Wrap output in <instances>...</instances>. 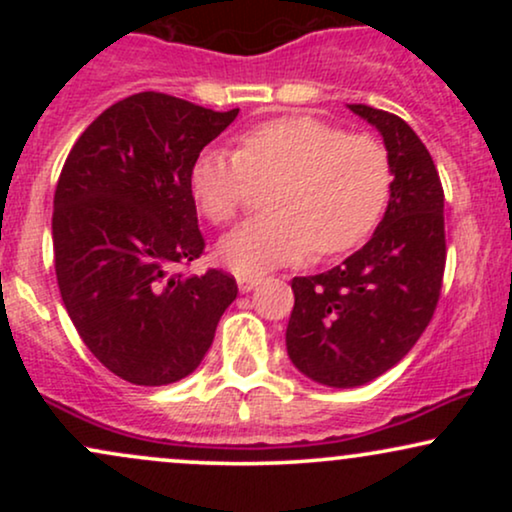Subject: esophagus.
Listing matches in <instances>:
<instances>
[{"label":"esophagus","mask_w":512,"mask_h":512,"mask_svg":"<svg viewBox=\"0 0 512 512\" xmlns=\"http://www.w3.org/2000/svg\"><path fill=\"white\" fill-rule=\"evenodd\" d=\"M262 281V276H238L240 293H250Z\"/></svg>","instance_id":"obj_1"}]
</instances>
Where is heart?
<instances>
[{
	"label": "heart",
	"mask_w": 512,
	"mask_h": 512,
	"mask_svg": "<svg viewBox=\"0 0 512 512\" xmlns=\"http://www.w3.org/2000/svg\"><path fill=\"white\" fill-rule=\"evenodd\" d=\"M252 180H276L269 214L219 240L216 257L240 276L356 248L378 228L392 195V163L370 134L310 115L264 120L240 134L238 151L207 146L190 168V192L211 223L236 219Z\"/></svg>",
	"instance_id": "1"
}]
</instances>
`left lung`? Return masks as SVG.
Wrapping results in <instances>:
<instances>
[{
	"instance_id": "8db88e82",
	"label": "left lung",
	"mask_w": 512,
	"mask_h": 512,
	"mask_svg": "<svg viewBox=\"0 0 512 512\" xmlns=\"http://www.w3.org/2000/svg\"><path fill=\"white\" fill-rule=\"evenodd\" d=\"M349 110L383 137L392 195L361 250L291 281L286 351L327 387L366 385L397 366L431 322L445 269L443 187L424 142L402 117L361 103Z\"/></svg>"
}]
</instances>
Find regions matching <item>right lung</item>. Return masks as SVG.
Here are the masks:
<instances>
[{
	"mask_svg": "<svg viewBox=\"0 0 512 512\" xmlns=\"http://www.w3.org/2000/svg\"><path fill=\"white\" fill-rule=\"evenodd\" d=\"M236 115L134 93L103 110L64 161L52 214L57 284L88 351L127 383L190 375L236 301L231 274L173 272L204 250L192 161Z\"/></svg>",
	"mask_w": 512,
	"mask_h": 512,
	"instance_id": "1",
	"label": "right lung"
}]
</instances>
